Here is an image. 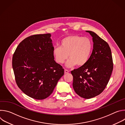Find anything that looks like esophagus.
<instances>
[{
  "label": "esophagus",
  "instance_id": "esophagus-1",
  "mask_svg": "<svg viewBox=\"0 0 125 125\" xmlns=\"http://www.w3.org/2000/svg\"><path fill=\"white\" fill-rule=\"evenodd\" d=\"M64 73H65V74H67V73H69V71L67 69H65L64 70Z\"/></svg>",
  "mask_w": 125,
  "mask_h": 125
}]
</instances>
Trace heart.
<instances>
[{"mask_svg": "<svg viewBox=\"0 0 125 125\" xmlns=\"http://www.w3.org/2000/svg\"><path fill=\"white\" fill-rule=\"evenodd\" d=\"M91 40L77 35H72L64 38L60 42V46L54 47L53 54L55 61L63 64L68 59L66 66L71 68L84 65L88 61L92 50Z\"/></svg>", "mask_w": 125, "mask_h": 125, "instance_id": "b5f03b06", "label": "heart"}]
</instances>
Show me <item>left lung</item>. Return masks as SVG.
I'll use <instances>...</instances> for the list:
<instances>
[{
    "label": "left lung",
    "mask_w": 125,
    "mask_h": 125,
    "mask_svg": "<svg viewBox=\"0 0 125 125\" xmlns=\"http://www.w3.org/2000/svg\"><path fill=\"white\" fill-rule=\"evenodd\" d=\"M93 37L94 48L87 62L71 71L73 86L80 96L89 99L100 94L111 77L113 63L111 49L105 41L95 32L86 31Z\"/></svg>",
    "instance_id": "obj_1"
}]
</instances>
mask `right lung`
<instances>
[{
	"mask_svg": "<svg viewBox=\"0 0 125 125\" xmlns=\"http://www.w3.org/2000/svg\"><path fill=\"white\" fill-rule=\"evenodd\" d=\"M51 34H35L22 41L12 58L16 83L28 96L44 99L53 92L64 70L53 54Z\"/></svg>",
	"mask_w": 125,
	"mask_h": 125,
	"instance_id": "right-lung-1",
	"label": "right lung"
}]
</instances>
